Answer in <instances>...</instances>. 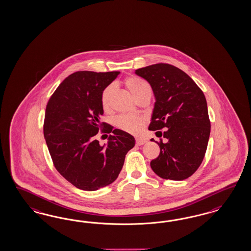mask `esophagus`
I'll use <instances>...</instances> for the list:
<instances>
[{"label": "esophagus", "mask_w": 251, "mask_h": 251, "mask_svg": "<svg viewBox=\"0 0 251 251\" xmlns=\"http://www.w3.org/2000/svg\"><path fill=\"white\" fill-rule=\"evenodd\" d=\"M145 143H146V140L144 139V138H137L136 139V144L138 145H145Z\"/></svg>", "instance_id": "1"}]
</instances>
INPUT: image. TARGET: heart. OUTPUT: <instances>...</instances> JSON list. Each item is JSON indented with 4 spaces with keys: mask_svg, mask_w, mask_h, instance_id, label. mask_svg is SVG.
I'll return each instance as SVG.
<instances>
[{
    "mask_svg": "<svg viewBox=\"0 0 251 251\" xmlns=\"http://www.w3.org/2000/svg\"><path fill=\"white\" fill-rule=\"evenodd\" d=\"M125 85L137 101L146 96L151 97L152 95L151 85L144 79L136 76H130L129 78H127L125 80ZM112 90H113L112 86H107L104 89V91L102 92L101 104L105 111H107L109 109V102H110ZM145 123V119L143 117H138V116L124 115V116L119 117L116 120L117 126L120 129L124 131H127L129 133L140 132L144 128Z\"/></svg>",
    "mask_w": 251,
    "mask_h": 251,
    "instance_id": "heart-1",
    "label": "heart"
}]
</instances>
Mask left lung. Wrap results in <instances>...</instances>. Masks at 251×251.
<instances>
[{"mask_svg": "<svg viewBox=\"0 0 251 251\" xmlns=\"http://www.w3.org/2000/svg\"><path fill=\"white\" fill-rule=\"evenodd\" d=\"M135 74L150 84L155 98L149 129H167L163 134L157 131L166 141L156 142L160 153L150 163L152 171L165 179H186L201 166L210 137L205 96L190 76L171 64H152Z\"/></svg>", "mask_w": 251, "mask_h": 251, "instance_id": "8db88e82", "label": "left lung"}]
</instances>
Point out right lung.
<instances>
[{
  "label": "right lung",
  "instance_id": "1",
  "mask_svg": "<svg viewBox=\"0 0 251 251\" xmlns=\"http://www.w3.org/2000/svg\"><path fill=\"white\" fill-rule=\"evenodd\" d=\"M120 72L81 71L66 77L46 106L44 137L54 167L77 189L93 191L114 182L125 155L135 145L132 135L100 122L102 92ZM114 134L101 147L95 135Z\"/></svg>",
  "mask_w": 251,
  "mask_h": 251
}]
</instances>
